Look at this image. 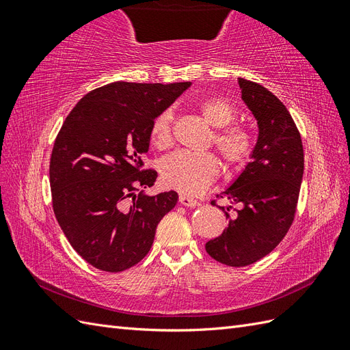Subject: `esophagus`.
<instances>
[{
	"instance_id": "1",
	"label": "esophagus",
	"mask_w": 350,
	"mask_h": 350,
	"mask_svg": "<svg viewBox=\"0 0 350 350\" xmlns=\"http://www.w3.org/2000/svg\"><path fill=\"white\" fill-rule=\"evenodd\" d=\"M179 203H181V204L185 206V207H196V206L200 204L197 200H194V198H191V197H188V196H185V194H179Z\"/></svg>"
}]
</instances>
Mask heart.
<instances>
[{
    "label": "heart",
    "instance_id": "b5f03b06",
    "mask_svg": "<svg viewBox=\"0 0 350 350\" xmlns=\"http://www.w3.org/2000/svg\"><path fill=\"white\" fill-rule=\"evenodd\" d=\"M198 109L207 124L219 129L215 134V144L225 162L239 166L248 161L254 142L251 134L234 122L237 111L226 98H206L198 103ZM153 144L166 147L172 140V111L159 113L150 129ZM219 172L217 159L210 153H194L188 150L175 152L165 157L161 165L162 181L166 187L185 194L201 193L213 181Z\"/></svg>",
    "mask_w": 350,
    "mask_h": 350
}]
</instances>
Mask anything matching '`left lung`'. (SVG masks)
<instances>
[{
	"instance_id": "obj_1",
	"label": "left lung",
	"mask_w": 350,
	"mask_h": 350,
	"mask_svg": "<svg viewBox=\"0 0 350 350\" xmlns=\"http://www.w3.org/2000/svg\"><path fill=\"white\" fill-rule=\"evenodd\" d=\"M241 99L258 126L250 162L217 198L241 203L219 238L206 243L211 258L243 267L276 248L289 230L304 176V147L289 111L261 84L238 79ZM213 204V203H211Z\"/></svg>"
}]
</instances>
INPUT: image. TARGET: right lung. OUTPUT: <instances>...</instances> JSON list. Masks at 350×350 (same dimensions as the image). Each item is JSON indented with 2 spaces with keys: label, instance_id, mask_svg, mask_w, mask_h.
I'll return each mask as SVG.
<instances>
[{
  "label": "right lung",
  "instance_id": "1",
  "mask_svg": "<svg viewBox=\"0 0 350 350\" xmlns=\"http://www.w3.org/2000/svg\"><path fill=\"white\" fill-rule=\"evenodd\" d=\"M189 86L109 83L83 96L62 124L49 165L52 206L71 247L93 267L118 273L142 261L176 206L175 191L146 193L157 172L140 167L154 118Z\"/></svg>",
  "mask_w": 350,
  "mask_h": 350
}]
</instances>
